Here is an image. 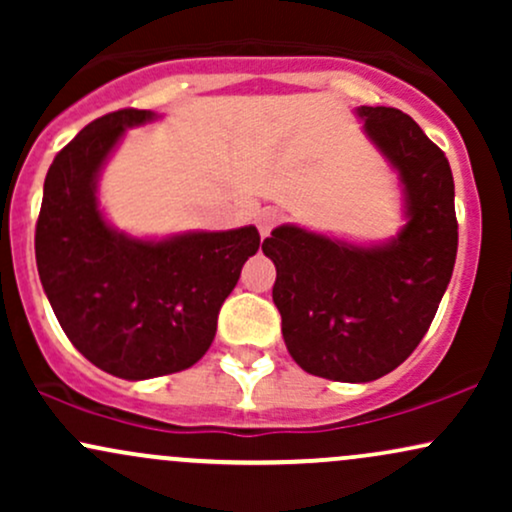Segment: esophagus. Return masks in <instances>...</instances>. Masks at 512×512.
Returning <instances> with one entry per match:
<instances>
[{
  "instance_id": "1",
  "label": "esophagus",
  "mask_w": 512,
  "mask_h": 512,
  "mask_svg": "<svg viewBox=\"0 0 512 512\" xmlns=\"http://www.w3.org/2000/svg\"><path fill=\"white\" fill-rule=\"evenodd\" d=\"M279 221H281V211H276V209H272V207L262 209L260 214H257V228H260V236L267 238L269 233H272V228H274Z\"/></svg>"
}]
</instances>
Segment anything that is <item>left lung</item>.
I'll return each instance as SVG.
<instances>
[{
  "mask_svg": "<svg viewBox=\"0 0 512 512\" xmlns=\"http://www.w3.org/2000/svg\"><path fill=\"white\" fill-rule=\"evenodd\" d=\"M363 134L397 173L399 231L356 240L284 223L262 243L293 361L337 383H370L407 361L436 317L457 255L448 158L397 108L361 105Z\"/></svg>",
  "mask_w": 512,
  "mask_h": 512,
  "instance_id": "left-lung-1",
  "label": "left lung"
}]
</instances>
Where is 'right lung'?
Segmentation results:
<instances>
[{
    "label": "right lung",
    "mask_w": 512,
    "mask_h": 512,
    "mask_svg": "<svg viewBox=\"0 0 512 512\" xmlns=\"http://www.w3.org/2000/svg\"><path fill=\"white\" fill-rule=\"evenodd\" d=\"M151 110H117L55 156L35 226L40 284L64 334L93 366L122 380L185 370L207 354L240 269L260 248L255 226L137 238L98 199L105 163Z\"/></svg>",
    "instance_id": "right-lung-1"
}]
</instances>
